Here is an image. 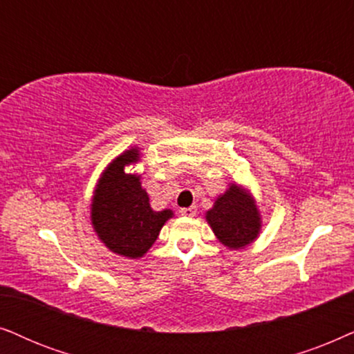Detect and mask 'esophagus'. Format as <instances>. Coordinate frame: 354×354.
I'll use <instances>...</instances> for the list:
<instances>
[{"instance_id":"obj_1","label":"esophagus","mask_w":354,"mask_h":354,"mask_svg":"<svg viewBox=\"0 0 354 354\" xmlns=\"http://www.w3.org/2000/svg\"><path fill=\"white\" fill-rule=\"evenodd\" d=\"M180 214L183 216H194L197 214V209L196 207H185V209L180 210Z\"/></svg>"}]
</instances>
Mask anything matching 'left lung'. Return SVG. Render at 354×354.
Listing matches in <instances>:
<instances>
[{
	"mask_svg": "<svg viewBox=\"0 0 354 354\" xmlns=\"http://www.w3.org/2000/svg\"><path fill=\"white\" fill-rule=\"evenodd\" d=\"M205 220L216 239L234 251L256 241L262 228L256 199L251 191L236 183L216 197L214 207L207 210Z\"/></svg>",
	"mask_w": 354,
	"mask_h": 354,
	"instance_id": "1",
	"label": "left lung"
}]
</instances>
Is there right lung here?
<instances>
[{"instance_id": "1", "label": "right lung", "mask_w": 354, "mask_h": 354, "mask_svg": "<svg viewBox=\"0 0 354 354\" xmlns=\"http://www.w3.org/2000/svg\"><path fill=\"white\" fill-rule=\"evenodd\" d=\"M139 162V147L111 160L98 178L91 204V221L98 239L126 259L144 257L174 215L169 209L153 210L140 174L126 171Z\"/></svg>"}]
</instances>
